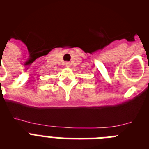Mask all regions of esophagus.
Here are the masks:
<instances>
[{"mask_svg":"<svg viewBox=\"0 0 149 149\" xmlns=\"http://www.w3.org/2000/svg\"><path fill=\"white\" fill-rule=\"evenodd\" d=\"M65 65L66 67H69L71 65V63H69V62H66V63H65Z\"/></svg>","mask_w":149,"mask_h":149,"instance_id":"34e87169","label":"esophagus"}]
</instances>
